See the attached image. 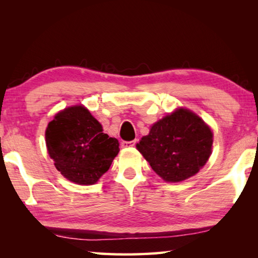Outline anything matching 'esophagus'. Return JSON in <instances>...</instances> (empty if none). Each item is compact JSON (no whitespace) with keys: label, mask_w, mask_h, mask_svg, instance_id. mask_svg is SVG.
<instances>
[{"label":"esophagus","mask_w":258,"mask_h":258,"mask_svg":"<svg viewBox=\"0 0 258 258\" xmlns=\"http://www.w3.org/2000/svg\"><path fill=\"white\" fill-rule=\"evenodd\" d=\"M135 143H137V140H133V141H123L121 142V147L131 148V147H134Z\"/></svg>","instance_id":"34e87169"}]
</instances>
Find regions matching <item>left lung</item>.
I'll return each mask as SVG.
<instances>
[{
  "label": "left lung",
  "mask_w": 258,
  "mask_h": 258,
  "mask_svg": "<svg viewBox=\"0 0 258 258\" xmlns=\"http://www.w3.org/2000/svg\"><path fill=\"white\" fill-rule=\"evenodd\" d=\"M212 145L213 133L204 120L187 109H177L152 125L137 148L163 180L180 182L207 163Z\"/></svg>",
  "instance_id": "obj_1"
}]
</instances>
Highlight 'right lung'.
Instances as JSON below:
<instances>
[{
  "label": "right lung",
  "mask_w": 258,
  "mask_h": 258,
  "mask_svg": "<svg viewBox=\"0 0 258 258\" xmlns=\"http://www.w3.org/2000/svg\"><path fill=\"white\" fill-rule=\"evenodd\" d=\"M45 141L54 166L69 181L94 184L119 151L118 140L102 133V126L83 106L56 113L45 131Z\"/></svg>",
  "instance_id": "1"
}]
</instances>
